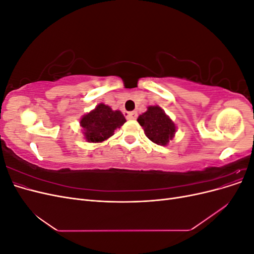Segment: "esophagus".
I'll list each match as a JSON object with an SVG mask.
<instances>
[{
	"mask_svg": "<svg viewBox=\"0 0 254 254\" xmlns=\"http://www.w3.org/2000/svg\"><path fill=\"white\" fill-rule=\"evenodd\" d=\"M127 120H135L137 118V112L136 111H132V112H129L127 114Z\"/></svg>",
	"mask_w": 254,
	"mask_h": 254,
	"instance_id": "34e87169",
	"label": "esophagus"
}]
</instances>
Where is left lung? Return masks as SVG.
I'll use <instances>...</instances> for the list:
<instances>
[{
	"label": "left lung",
	"mask_w": 254,
	"mask_h": 254,
	"mask_svg": "<svg viewBox=\"0 0 254 254\" xmlns=\"http://www.w3.org/2000/svg\"><path fill=\"white\" fill-rule=\"evenodd\" d=\"M137 122L143 127L146 136L158 145L165 146L175 136L174 122L159 106H149L147 111L137 118Z\"/></svg>",
	"instance_id": "1"
}]
</instances>
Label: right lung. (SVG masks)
Instances as JSON below:
<instances>
[{"label":"right lung","mask_w":254,"mask_h":254,"mask_svg":"<svg viewBox=\"0 0 254 254\" xmlns=\"http://www.w3.org/2000/svg\"><path fill=\"white\" fill-rule=\"evenodd\" d=\"M126 119L121 111H113L109 106L99 104L94 110L83 115L80 126L86 140L90 143H101L114 134V130L124 125Z\"/></svg>","instance_id":"right-lung-1"}]
</instances>
